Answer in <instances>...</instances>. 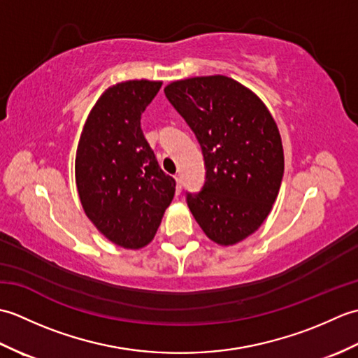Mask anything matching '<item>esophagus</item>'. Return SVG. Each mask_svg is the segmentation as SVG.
<instances>
[{
  "instance_id": "esophagus-1",
  "label": "esophagus",
  "mask_w": 358,
  "mask_h": 358,
  "mask_svg": "<svg viewBox=\"0 0 358 358\" xmlns=\"http://www.w3.org/2000/svg\"><path fill=\"white\" fill-rule=\"evenodd\" d=\"M175 181H177V186H175V194L180 195L181 194V178L175 177Z\"/></svg>"
}]
</instances>
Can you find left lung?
I'll use <instances>...</instances> for the list:
<instances>
[{
    "label": "left lung",
    "instance_id": "1",
    "mask_svg": "<svg viewBox=\"0 0 358 358\" xmlns=\"http://www.w3.org/2000/svg\"><path fill=\"white\" fill-rule=\"evenodd\" d=\"M167 100L199 140L206 181L187 206L208 238L232 246L272 210L285 172L275 120L252 90L224 75L173 81Z\"/></svg>",
    "mask_w": 358,
    "mask_h": 358
}]
</instances>
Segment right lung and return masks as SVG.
Here are the masks:
<instances>
[{
    "mask_svg": "<svg viewBox=\"0 0 358 358\" xmlns=\"http://www.w3.org/2000/svg\"><path fill=\"white\" fill-rule=\"evenodd\" d=\"M162 81L129 80L106 89L89 112L75 157V181L87 218L113 245L154 240L175 194L141 131V113Z\"/></svg>",
    "mask_w": 358,
    "mask_h": 358,
    "instance_id": "obj_1",
    "label": "right lung"
}]
</instances>
